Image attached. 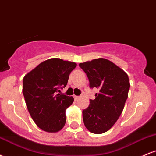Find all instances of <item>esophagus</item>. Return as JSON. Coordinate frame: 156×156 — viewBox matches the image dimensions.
Returning a JSON list of instances; mask_svg holds the SVG:
<instances>
[{"label": "esophagus", "instance_id": "esophagus-1", "mask_svg": "<svg viewBox=\"0 0 156 156\" xmlns=\"http://www.w3.org/2000/svg\"><path fill=\"white\" fill-rule=\"evenodd\" d=\"M78 98H79V96L74 95V99H75V101H77V100H78Z\"/></svg>", "mask_w": 156, "mask_h": 156}]
</instances>
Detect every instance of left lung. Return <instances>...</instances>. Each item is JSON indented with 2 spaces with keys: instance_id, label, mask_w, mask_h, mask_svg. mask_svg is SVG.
<instances>
[{
  "instance_id": "obj_1",
  "label": "left lung",
  "mask_w": 156,
  "mask_h": 156,
  "mask_svg": "<svg viewBox=\"0 0 156 156\" xmlns=\"http://www.w3.org/2000/svg\"><path fill=\"white\" fill-rule=\"evenodd\" d=\"M89 80L90 88L99 89L95 99L83 110L86 128L93 133L108 131L121 115L130 89L128 75L105 58L80 63Z\"/></svg>"
}]
</instances>
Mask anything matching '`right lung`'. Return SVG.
<instances>
[{"label": "right lung", "instance_id": "add662e5", "mask_svg": "<svg viewBox=\"0 0 156 156\" xmlns=\"http://www.w3.org/2000/svg\"><path fill=\"white\" fill-rule=\"evenodd\" d=\"M75 62L50 58L26 75L23 94L28 112L40 129L55 133L66 122L65 111L74 101L73 97L58 94L67 86Z\"/></svg>", "mask_w": 156, "mask_h": 156}]
</instances>
